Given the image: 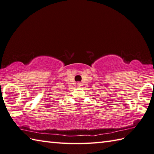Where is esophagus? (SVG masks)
Wrapping results in <instances>:
<instances>
[{"instance_id": "obj_1", "label": "esophagus", "mask_w": 154, "mask_h": 154, "mask_svg": "<svg viewBox=\"0 0 154 154\" xmlns=\"http://www.w3.org/2000/svg\"><path fill=\"white\" fill-rule=\"evenodd\" d=\"M76 85H77V86H78V87H80V86H81V83H80V82H77V84H76Z\"/></svg>"}]
</instances>
